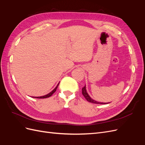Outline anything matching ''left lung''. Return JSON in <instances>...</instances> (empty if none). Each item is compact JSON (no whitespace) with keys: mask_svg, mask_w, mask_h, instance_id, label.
Wrapping results in <instances>:
<instances>
[{"mask_svg":"<svg viewBox=\"0 0 145 145\" xmlns=\"http://www.w3.org/2000/svg\"><path fill=\"white\" fill-rule=\"evenodd\" d=\"M82 94L83 95V96H84L85 98L86 99L88 102H89L93 103H95V104H106V103L97 102V101H95V100H94L92 99L89 95V94H88V93H87L86 89V86H85L82 88Z\"/></svg>","mask_w":145,"mask_h":145,"instance_id":"left-lung-1","label":"left lung"}]
</instances>
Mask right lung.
Here are the masks:
<instances>
[{
  "instance_id": "1",
  "label": "right lung",
  "mask_w": 145,
  "mask_h": 145,
  "mask_svg": "<svg viewBox=\"0 0 145 145\" xmlns=\"http://www.w3.org/2000/svg\"><path fill=\"white\" fill-rule=\"evenodd\" d=\"M59 83H58L57 84V85L56 86V87L55 88L52 90L51 92H50V93H48V94H46V95H43V96H41V97H34V98H37V99H45V98H48V97H50V96H51L52 94H53V93H54L55 92H56V89H57V87H58V86H59Z\"/></svg>"
}]
</instances>
